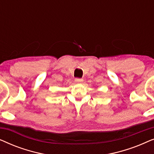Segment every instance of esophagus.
<instances>
[{
    "label": "esophagus",
    "instance_id": "1",
    "mask_svg": "<svg viewBox=\"0 0 154 154\" xmlns=\"http://www.w3.org/2000/svg\"><path fill=\"white\" fill-rule=\"evenodd\" d=\"M75 82H77V83H81L82 82H83V79H75Z\"/></svg>",
    "mask_w": 154,
    "mask_h": 154
}]
</instances>
